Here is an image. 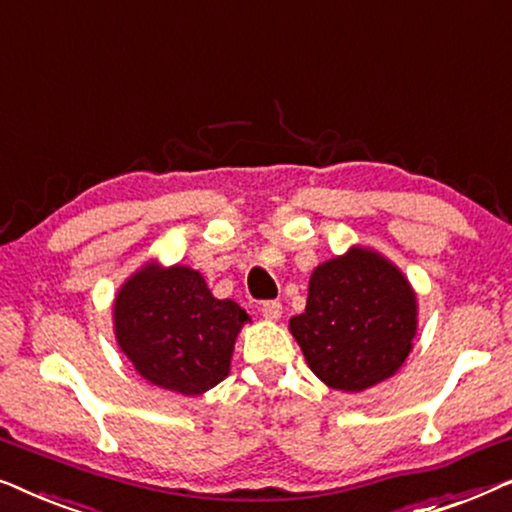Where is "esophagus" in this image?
Masks as SVG:
<instances>
[{"label": "esophagus", "mask_w": 512, "mask_h": 512, "mask_svg": "<svg viewBox=\"0 0 512 512\" xmlns=\"http://www.w3.org/2000/svg\"><path fill=\"white\" fill-rule=\"evenodd\" d=\"M262 318L269 322H278L283 318V306L278 301H266V304H262Z\"/></svg>", "instance_id": "1"}]
</instances>
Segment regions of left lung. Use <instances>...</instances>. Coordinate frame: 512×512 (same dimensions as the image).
I'll list each match as a JSON object with an SVG mask.
<instances>
[{"label":"left lung","mask_w":512,"mask_h":512,"mask_svg":"<svg viewBox=\"0 0 512 512\" xmlns=\"http://www.w3.org/2000/svg\"><path fill=\"white\" fill-rule=\"evenodd\" d=\"M290 334L327 387L364 392L390 380L413 350L417 294L392 259L350 246L315 266Z\"/></svg>","instance_id":"8db88e82"}]
</instances>
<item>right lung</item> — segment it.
Masks as SVG:
<instances>
[{
  "mask_svg": "<svg viewBox=\"0 0 512 512\" xmlns=\"http://www.w3.org/2000/svg\"><path fill=\"white\" fill-rule=\"evenodd\" d=\"M113 331L134 371L162 390L199 397L225 380L236 336L250 315L218 299L187 264L150 259L120 285Z\"/></svg>",
  "mask_w": 512,
  "mask_h": 512,
  "instance_id": "1",
  "label": "right lung"
}]
</instances>
